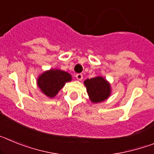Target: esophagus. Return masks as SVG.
I'll return each instance as SVG.
<instances>
[{
	"mask_svg": "<svg viewBox=\"0 0 154 154\" xmlns=\"http://www.w3.org/2000/svg\"><path fill=\"white\" fill-rule=\"evenodd\" d=\"M75 77L78 80H82V78H83V75H82V74H81V73H79V74H76Z\"/></svg>",
	"mask_w": 154,
	"mask_h": 154,
	"instance_id": "esophagus-1",
	"label": "esophagus"
}]
</instances>
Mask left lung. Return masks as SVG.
Here are the masks:
<instances>
[{"instance_id":"1","label":"left lung","mask_w":154,"mask_h":154,"mask_svg":"<svg viewBox=\"0 0 154 154\" xmlns=\"http://www.w3.org/2000/svg\"><path fill=\"white\" fill-rule=\"evenodd\" d=\"M86 90L91 101L94 103H101L111 94V86L106 80L102 76H96L84 82Z\"/></svg>"}]
</instances>
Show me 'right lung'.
Here are the masks:
<instances>
[{"label": "right lung", "instance_id": "add662e5", "mask_svg": "<svg viewBox=\"0 0 154 154\" xmlns=\"http://www.w3.org/2000/svg\"><path fill=\"white\" fill-rule=\"evenodd\" d=\"M72 80V75L60 69H50L41 74L37 84L41 91L48 97L53 98L63 88L66 82Z\"/></svg>", "mask_w": 154, "mask_h": 154}]
</instances>
